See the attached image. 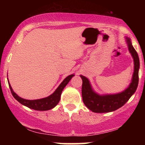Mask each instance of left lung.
I'll use <instances>...</instances> for the list:
<instances>
[{
    "mask_svg": "<svg viewBox=\"0 0 145 145\" xmlns=\"http://www.w3.org/2000/svg\"><path fill=\"white\" fill-rule=\"evenodd\" d=\"M128 50L134 59V73L131 83L126 89L116 94L99 95L93 89L89 80L80 75L82 80V96L83 102L86 107L92 112L96 113L109 112L122 107L136 92L138 84V71L140 61L138 55L133 47L130 38L126 37Z\"/></svg>",
    "mask_w": 145,
    "mask_h": 145,
    "instance_id": "left-lung-1",
    "label": "left lung"
}]
</instances>
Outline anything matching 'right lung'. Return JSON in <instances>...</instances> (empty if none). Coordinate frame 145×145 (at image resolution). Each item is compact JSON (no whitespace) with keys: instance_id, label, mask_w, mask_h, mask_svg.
<instances>
[{"instance_id":"right-lung-1","label":"right lung","mask_w":145,"mask_h":145,"mask_svg":"<svg viewBox=\"0 0 145 145\" xmlns=\"http://www.w3.org/2000/svg\"><path fill=\"white\" fill-rule=\"evenodd\" d=\"M74 76V74H71L65 78L63 82L58 86L57 89L55 90V91L48 97L41 98V99H34V100H29V99H25L19 97L11 88V86L9 84V80H8V83H9L10 90H11V92L14 97L16 100L19 101L21 104L24 105V106L31 109L35 110L44 111L52 109L53 108L55 107L56 105L59 104L60 99H61V93H62L63 90L64 89V88L65 87L66 85L69 83L70 80Z\"/></svg>"}]
</instances>
